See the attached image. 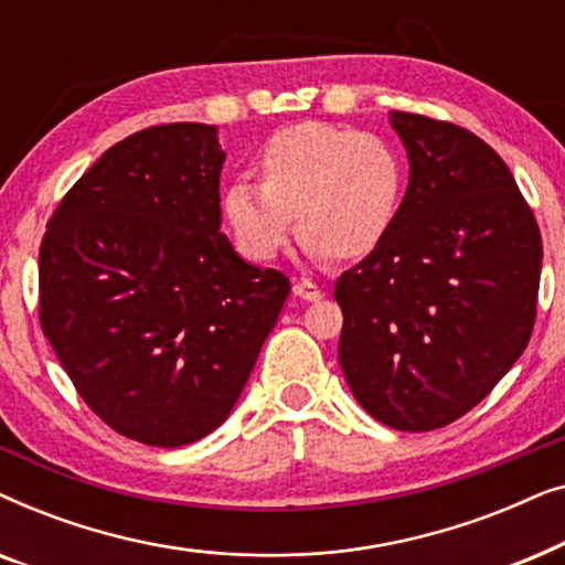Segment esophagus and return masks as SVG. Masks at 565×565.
I'll use <instances>...</instances> for the list:
<instances>
[{
    "mask_svg": "<svg viewBox=\"0 0 565 565\" xmlns=\"http://www.w3.org/2000/svg\"><path fill=\"white\" fill-rule=\"evenodd\" d=\"M292 292H296V296L303 298V300H321L323 298V290L319 288V285H316L313 280H306V277L292 285Z\"/></svg>",
    "mask_w": 565,
    "mask_h": 565,
    "instance_id": "esophagus-1",
    "label": "esophagus"
}]
</instances>
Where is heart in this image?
<instances>
[{
    "label": "heart",
    "instance_id": "obj_1",
    "mask_svg": "<svg viewBox=\"0 0 565 565\" xmlns=\"http://www.w3.org/2000/svg\"><path fill=\"white\" fill-rule=\"evenodd\" d=\"M259 184L234 180L223 215L238 252L269 262L288 244L292 215L313 259L373 254L404 211L408 164L388 138L303 120L277 130L254 157Z\"/></svg>",
    "mask_w": 565,
    "mask_h": 565
}]
</instances>
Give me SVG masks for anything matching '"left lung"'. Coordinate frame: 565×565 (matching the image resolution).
Returning a JSON list of instances; mask_svg holds the SVG:
<instances>
[{
  "instance_id": "1",
  "label": "left lung",
  "mask_w": 565,
  "mask_h": 565,
  "mask_svg": "<svg viewBox=\"0 0 565 565\" xmlns=\"http://www.w3.org/2000/svg\"><path fill=\"white\" fill-rule=\"evenodd\" d=\"M408 192L391 236L342 273L339 365L370 416L401 431L460 419L530 342L543 238L512 172L455 122L391 113Z\"/></svg>"
}]
</instances>
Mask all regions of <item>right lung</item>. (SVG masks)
<instances>
[{
    "mask_svg": "<svg viewBox=\"0 0 565 565\" xmlns=\"http://www.w3.org/2000/svg\"><path fill=\"white\" fill-rule=\"evenodd\" d=\"M218 128L169 122L107 149L45 228L41 329L118 435L182 447L226 422L290 280L221 231Z\"/></svg>",
    "mask_w": 565,
    "mask_h": 565,
    "instance_id": "1",
    "label": "right lung"
}]
</instances>
